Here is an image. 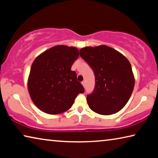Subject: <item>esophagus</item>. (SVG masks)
<instances>
[{"label": "esophagus", "instance_id": "34e87169", "mask_svg": "<svg viewBox=\"0 0 158 158\" xmlns=\"http://www.w3.org/2000/svg\"><path fill=\"white\" fill-rule=\"evenodd\" d=\"M81 84L83 85V86L85 87V81H83L81 82Z\"/></svg>", "mask_w": 158, "mask_h": 158}]
</instances>
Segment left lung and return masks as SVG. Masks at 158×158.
<instances>
[{
  "label": "left lung",
  "instance_id": "left-lung-1",
  "mask_svg": "<svg viewBox=\"0 0 158 158\" xmlns=\"http://www.w3.org/2000/svg\"><path fill=\"white\" fill-rule=\"evenodd\" d=\"M79 52L95 77L94 90L86 98L90 109L101 115H111L121 111L129 100L135 86L129 60L106 45L86 47Z\"/></svg>",
  "mask_w": 158,
  "mask_h": 158
}]
</instances>
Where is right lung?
<instances>
[{"label": "right lung", "mask_w": 158, "mask_h": 158, "mask_svg": "<svg viewBox=\"0 0 158 158\" xmlns=\"http://www.w3.org/2000/svg\"><path fill=\"white\" fill-rule=\"evenodd\" d=\"M79 56L74 47L57 45L40 54L32 64L28 79L31 98L49 114L63 113L73 106L84 89L71 67Z\"/></svg>", "instance_id": "right-lung-1"}]
</instances>
